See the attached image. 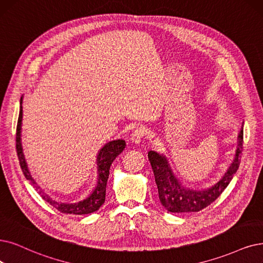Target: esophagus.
<instances>
[{
	"label": "esophagus",
	"mask_w": 263,
	"mask_h": 263,
	"mask_svg": "<svg viewBox=\"0 0 263 263\" xmlns=\"http://www.w3.org/2000/svg\"><path fill=\"white\" fill-rule=\"evenodd\" d=\"M145 135V132H144V128H141V127H138L136 128L132 135H130V142H133L134 144H139L143 138V136Z\"/></svg>",
	"instance_id": "esophagus-1"
}]
</instances>
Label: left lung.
<instances>
[{
    "mask_svg": "<svg viewBox=\"0 0 263 263\" xmlns=\"http://www.w3.org/2000/svg\"><path fill=\"white\" fill-rule=\"evenodd\" d=\"M243 136L244 132L241 127L237 136V149L234 160L229 166L223 177L215 185L202 191L184 187L173 173L166 156L155 151H149L148 157L154 174L157 190H159L161 204L171 213H194L202 211L215 202L219 195L224 191L238 170L240 154L243 151Z\"/></svg>",
    "mask_w": 263,
    "mask_h": 263,
    "instance_id": "obj_1",
    "label": "left lung"
}]
</instances>
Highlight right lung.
Listing matches in <instances>:
<instances>
[{
  "mask_svg": "<svg viewBox=\"0 0 263 263\" xmlns=\"http://www.w3.org/2000/svg\"><path fill=\"white\" fill-rule=\"evenodd\" d=\"M23 97L20 98V110H19V117L17 122V133H16V150L17 155L19 159V164L22 167L23 173L26 177V179L30 181V183L34 185L41 196L47 203H49L52 207H55L57 211H59L62 214H73V215H86L98 211L100 206L106 201V187H107V181L109 178V172L112 162L115 160L120 153L123 152L125 149L126 142L125 140L119 139L113 140L104 144L97 155V168H98V178H97V184L93 189L92 192L83 201H80L78 203L68 204V203H61L51 199L48 195H46L43 191L41 190L40 186L36 184L32 176L30 175L28 166L25 160L24 152H23V145H22V122H23Z\"/></svg>",
  "mask_w": 263,
  "mask_h": 263,
  "instance_id": "right-lung-1",
  "label": "right lung"
}]
</instances>
